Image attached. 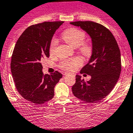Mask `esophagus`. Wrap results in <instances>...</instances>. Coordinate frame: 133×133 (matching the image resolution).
<instances>
[{"mask_svg": "<svg viewBox=\"0 0 133 133\" xmlns=\"http://www.w3.org/2000/svg\"><path fill=\"white\" fill-rule=\"evenodd\" d=\"M63 75L66 76V75H68V74H66V73H64V74H63Z\"/></svg>", "mask_w": 133, "mask_h": 133, "instance_id": "1", "label": "esophagus"}]
</instances>
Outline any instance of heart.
Wrapping results in <instances>:
<instances>
[{
    "mask_svg": "<svg viewBox=\"0 0 133 133\" xmlns=\"http://www.w3.org/2000/svg\"><path fill=\"white\" fill-rule=\"evenodd\" d=\"M62 38L63 40L74 48H79V50L82 54L85 56H90L92 53V46L90 44L83 42L85 38V34L81 30L76 28H70L66 30L62 34ZM57 42L55 40H53L50 44V54H54L56 49ZM82 61L79 58L76 57L70 60L64 61L61 64L62 69L66 70L69 72L74 71L77 67L82 65Z\"/></svg>",
    "mask_w": 133,
    "mask_h": 133,
    "instance_id": "heart-1",
    "label": "heart"
}]
</instances>
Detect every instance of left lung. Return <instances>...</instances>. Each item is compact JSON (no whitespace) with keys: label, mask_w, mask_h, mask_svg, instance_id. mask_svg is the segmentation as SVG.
<instances>
[{"label":"left lung","mask_w":133,"mask_h":133,"mask_svg":"<svg viewBox=\"0 0 133 133\" xmlns=\"http://www.w3.org/2000/svg\"><path fill=\"white\" fill-rule=\"evenodd\" d=\"M71 25L79 26L91 38L92 54L80 73L91 76L85 82L79 75L72 88L76 97L89 103L98 102L114 89L121 70V54L112 32L103 25L93 21H75Z\"/></svg>","instance_id":"8db88e82"}]
</instances>
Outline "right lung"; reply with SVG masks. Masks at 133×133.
Here are the masks:
<instances>
[{
  "mask_svg": "<svg viewBox=\"0 0 133 133\" xmlns=\"http://www.w3.org/2000/svg\"><path fill=\"white\" fill-rule=\"evenodd\" d=\"M63 23L45 21L29 26L14 49L10 66L16 88L25 99L35 104L52 99L54 88L63 77L58 71L44 75L41 62L50 57L51 39Z\"/></svg>",
  "mask_w": 133,
  "mask_h": 133,
  "instance_id": "right-lung-1",
  "label": "right lung"
}]
</instances>
